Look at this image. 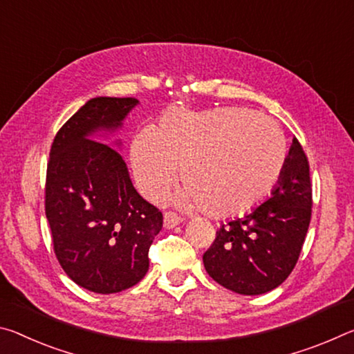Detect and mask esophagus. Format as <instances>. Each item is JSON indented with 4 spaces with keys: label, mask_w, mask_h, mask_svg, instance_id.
Here are the masks:
<instances>
[{
    "label": "esophagus",
    "mask_w": 354,
    "mask_h": 354,
    "mask_svg": "<svg viewBox=\"0 0 354 354\" xmlns=\"http://www.w3.org/2000/svg\"><path fill=\"white\" fill-rule=\"evenodd\" d=\"M182 221H183V219H182L180 216H178V215H176V213H172V212H166V213H165L163 224H165L166 229L176 227V225H178Z\"/></svg>",
    "instance_id": "1"
}]
</instances>
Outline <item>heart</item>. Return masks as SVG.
<instances>
[{
    "mask_svg": "<svg viewBox=\"0 0 354 354\" xmlns=\"http://www.w3.org/2000/svg\"><path fill=\"white\" fill-rule=\"evenodd\" d=\"M133 174L149 199H161L178 180L182 208H205L216 218L256 207L279 180L287 144L273 120L241 108L194 113L172 108L155 131L142 130L130 146Z\"/></svg>",
    "mask_w": 354,
    "mask_h": 354,
    "instance_id": "heart-1",
    "label": "heart"
}]
</instances>
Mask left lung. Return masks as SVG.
Returning a JSON list of instances; mask_svg holds the SVG:
<instances>
[{
  "label": "left lung",
  "mask_w": 354,
  "mask_h": 354,
  "mask_svg": "<svg viewBox=\"0 0 354 354\" xmlns=\"http://www.w3.org/2000/svg\"><path fill=\"white\" fill-rule=\"evenodd\" d=\"M309 163L295 138L270 198L223 224L204 254L208 276L240 295H262L292 273L310 223Z\"/></svg>",
  "instance_id": "obj_1"
}]
</instances>
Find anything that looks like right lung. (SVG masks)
<instances>
[{"label": "right lung", "mask_w": 354, "mask_h": 354, "mask_svg": "<svg viewBox=\"0 0 354 354\" xmlns=\"http://www.w3.org/2000/svg\"><path fill=\"white\" fill-rule=\"evenodd\" d=\"M138 98L95 97L57 131L46 167L45 213L56 257L86 290H127L149 271V249L163 227L158 208L135 189L111 138Z\"/></svg>", "instance_id": "add662e5"}]
</instances>
